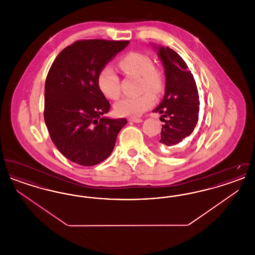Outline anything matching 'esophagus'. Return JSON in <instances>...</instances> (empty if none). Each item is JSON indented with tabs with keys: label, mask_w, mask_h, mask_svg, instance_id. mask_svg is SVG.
I'll return each instance as SVG.
<instances>
[{
	"label": "esophagus",
	"mask_w": 255,
	"mask_h": 255,
	"mask_svg": "<svg viewBox=\"0 0 255 255\" xmlns=\"http://www.w3.org/2000/svg\"><path fill=\"white\" fill-rule=\"evenodd\" d=\"M129 122H134V123H140V122H142V120L141 119H137V118H130Z\"/></svg>",
	"instance_id": "obj_1"
}]
</instances>
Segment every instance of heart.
<instances>
[{
  "label": "heart",
  "instance_id": "b5f03b06",
  "mask_svg": "<svg viewBox=\"0 0 255 255\" xmlns=\"http://www.w3.org/2000/svg\"><path fill=\"white\" fill-rule=\"evenodd\" d=\"M120 67L127 75H135L141 78V92L150 91L155 95L161 93L163 89L162 76L154 69V62L149 56L138 52H130L121 59ZM97 85L107 98L118 99L121 96L120 77L110 65L100 70L97 76ZM153 103V95L145 92L137 97L122 98L115 104V112L121 117L135 118L149 109Z\"/></svg>",
  "mask_w": 255,
  "mask_h": 255
}]
</instances>
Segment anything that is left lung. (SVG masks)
I'll return each mask as SVG.
<instances>
[{
  "mask_svg": "<svg viewBox=\"0 0 255 255\" xmlns=\"http://www.w3.org/2000/svg\"><path fill=\"white\" fill-rule=\"evenodd\" d=\"M152 47L157 50L165 74L164 97L153 112L166 118L159 143L172 147L193 132L199 119V94L193 74L182 57L168 47Z\"/></svg>",
  "mask_w": 255,
  "mask_h": 255,
  "instance_id": "obj_1",
  "label": "left lung"
}]
</instances>
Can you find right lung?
I'll list each match as a JSON object with an SVG mask.
<instances>
[{"instance_id": "add662e5", "label": "right lung", "mask_w": 255, "mask_h": 255, "mask_svg": "<svg viewBox=\"0 0 255 255\" xmlns=\"http://www.w3.org/2000/svg\"><path fill=\"white\" fill-rule=\"evenodd\" d=\"M129 41L80 40L52 63L45 84L44 119L54 145L68 159L92 166L109 157L125 119L105 117L109 101L97 76Z\"/></svg>"}]
</instances>
